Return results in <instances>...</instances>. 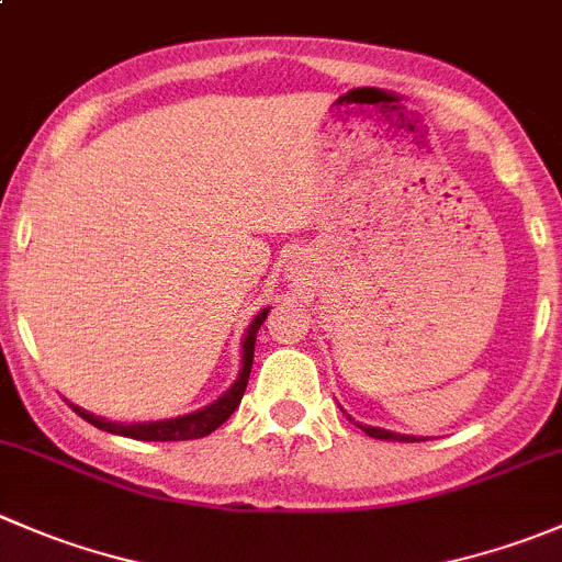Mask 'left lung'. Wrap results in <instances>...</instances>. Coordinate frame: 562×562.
I'll return each mask as SVG.
<instances>
[{
	"instance_id": "obj_1",
	"label": "left lung",
	"mask_w": 562,
	"mask_h": 562,
	"mask_svg": "<svg viewBox=\"0 0 562 562\" xmlns=\"http://www.w3.org/2000/svg\"><path fill=\"white\" fill-rule=\"evenodd\" d=\"M362 431L368 434V437L373 439H386V442H417L414 437H403V434H392V431H384V428H373V426H362Z\"/></svg>"
}]
</instances>
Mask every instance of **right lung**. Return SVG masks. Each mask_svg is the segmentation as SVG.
<instances>
[{
	"mask_svg": "<svg viewBox=\"0 0 562 562\" xmlns=\"http://www.w3.org/2000/svg\"><path fill=\"white\" fill-rule=\"evenodd\" d=\"M266 315L269 310L258 313V318L249 324L247 337H244V357H241V373H238L236 384L214 401L211 406L200 408V412L187 414V417H176V419H159V423H131V426H123V423H112V419H101L95 414L85 412L79 406H70L81 419H87L90 426L101 428V431L109 434H120V437H128V439H143V442H181V439H200V437H209L211 431L225 423L233 412L238 408L241 403L244 390H247V381H249V370H252V357H255V335L258 329L263 326Z\"/></svg>",
	"mask_w": 562,
	"mask_h": 562,
	"instance_id": "add662e5",
	"label": "right lung"
}]
</instances>
